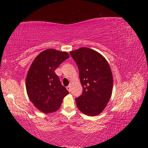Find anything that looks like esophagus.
Returning <instances> with one entry per match:
<instances>
[{
	"label": "esophagus",
	"mask_w": 148,
	"mask_h": 148,
	"mask_svg": "<svg viewBox=\"0 0 148 148\" xmlns=\"http://www.w3.org/2000/svg\"><path fill=\"white\" fill-rule=\"evenodd\" d=\"M66 88H67V90L69 91V92H70L71 91V86H67V87H66Z\"/></svg>",
	"instance_id": "esophagus-1"
}]
</instances>
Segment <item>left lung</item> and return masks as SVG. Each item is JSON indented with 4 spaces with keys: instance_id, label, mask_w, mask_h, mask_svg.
Here are the masks:
<instances>
[{
    "instance_id": "obj_1",
    "label": "left lung",
    "mask_w": 148,
    "mask_h": 148,
    "mask_svg": "<svg viewBox=\"0 0 148 148\" xmlns=\"http://www.w3.org/2000/svg\"><path fill=\"white\" fill-rule=\"evenodd\" d=\"M70 54L79 69L83 93L75 99L79 111L97 116L105 109L111 98L113 77L106 58L92 49L81 48Z\"/></svg>"
}]
</instances>
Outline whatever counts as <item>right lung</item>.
<instances>
[{
    "label": "right lung",
    "instance_id": "right-lung-1",
    "mask_svg": "<svg viewBox=\"0 0 148 148\" xmlns=\"http://www.w3.org/2000/svg\"><path fill=\"white\" fill-rule=\"evenodd\" d=\"M69 58L67 52L48 49L37 55L31 65L26 78L27 92L40 111L49 113L57 111L69 93L55 72Z\"/></svg>",
    "mask_w": 148,
    "mask_h": 148
}]
</instances>
